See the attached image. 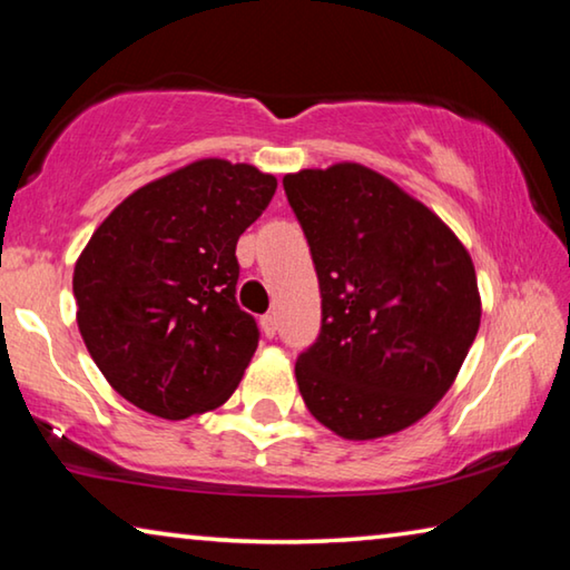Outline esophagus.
Segmentation results:
<instances>
[{
  "instance_id": "34e87169",
  "label": "esophagus",
  "mask_w": 570,
  "mask_h": 570,
  "mask_svg": "<svg viewBox=\"0 0 570 570\" xmlns=\"http://www.w3.org/2000/svg\"><path fill=\"white\" fill-rule=\"evenodd\" d=\"M258 326H262L264 336H268V340H272V336L276 334V316L274 314H264L262 320H258Z\"/></svg>"
}]
</instances>
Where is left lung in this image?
Returning <instances> with one entry per match:
<instances>
[{
  "mask_svg": "<svg viewBox=\"0 0 570 570\" xmlns=\"http://www.w3.org/2000/svg\"><path fill=\"white\" fill-rule=\"evenodd\" d=\"M312 248L322 332L296 360L308 412L344 440L422 420L480 326L475 266L442 218L360 163L284 176Z\"/></svg>",
  "mask_w": 570,
  "mask_h": 570,
  "instance_id": "1",
  "label": "left lung"
}]
</instances>
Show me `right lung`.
Here are the masks:
<instances>
[{
    "label": "right lung",
    "mask_w": 570,
    "mask_h": 570,
    "mask_svg": "<svg viewBox=\"0 0 570 570\" xmlns=\"http://www.w3.org/2000/svg\"><path fill=\"white\" fill-rule=\"evenodd\" d=\"M276 178L204 158L130 193L77 258V326L110 387L163 420L216 410L258 346L236 304L238 236Z\"/></svg>",
    "instance_id": "add662e5"
}]
</instances>
